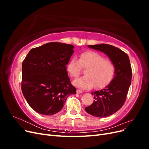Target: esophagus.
<instances>
[{"mask_svg":"<svg viewBox=\"0 0 149 149\" xmlns=\"http://www.w3.org/2000/svg\"><path fill=\"white\" fill-rule=\"evenodd\" d=\"M83 91H82V90H80V89H77L76 90V93H77V94H81Z\"/></svg>","mask_w":149,"mask_h":149,"instance_id":"obj_1","label":"esophagus"}]
</instances>
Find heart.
Segmentation results:
<instances>
[{"label": "heart", "instance_id": "obj_1", "mask_svg": "<svg viewBox=\"0 0 149 149\" xmlns=\"http://www.w3.org/2000/svg\"><path fill=\"white\" fill-rule=\"evenodd\" d=\"M81 68H86L84 76L73 81L75 86L83 89L105 86L112 79L115 67L111 60L104 59V56L96 52H86L81 54L78 60L75 58L71 59L66 65V71L72 78L79 75Z\"/></svg>", "mask_w": 149, "mask_h": 149}]
</instances>
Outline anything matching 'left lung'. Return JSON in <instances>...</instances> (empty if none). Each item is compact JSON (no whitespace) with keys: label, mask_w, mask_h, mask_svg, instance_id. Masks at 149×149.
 <instances>
[{"label":"left lung","mask_w":149,"mask_h":149,"mask_svg":"<svg viewBox=\"0 0 149 149\" xmlns=\"http://www.w3.org/2000/svg\"><path fill=\"white\" fill-rule=\"evenodd\" d=\"M104 53L113 63L114 77L106 88L91 93L94 102L85 107L88 114L98 118L113 114L124 105L129 88L131 84L132 69L128 55L119 48L107 44L88 45Z\"/></svg>","instance_id":"obj_1"}]
</instances>
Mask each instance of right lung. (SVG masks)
I'll return each mask as SVG.
<instances>
[{
	"label": "right lung",
	"mask_w": 149,
	"mask_h": 149,
	"mask_svg": "<svg viewBox=\"0 0 149 149\" xmlns=\"http://www.w3.org/2000/svg\"><path fill=\"white\" fill-rule=\"evenodd\" d=\"M74 48L66 43H48L30 49L22 63V93L38 113L55 114L67 97L76 93L66 66Z\"/></svg>",
	"instance_id": "obj_1"
}]
</instances>
